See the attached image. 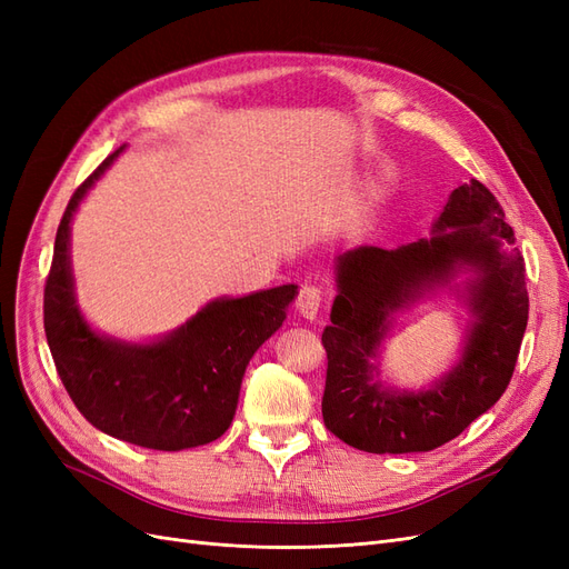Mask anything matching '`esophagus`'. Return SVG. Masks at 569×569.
Masks as SVG:
<instances>
[{
  "label": "esophagus",
  "instance_id": "34e87169",
  "mask_svg": "<svg viewBox=\"0 0 569 569\" xmlns=\"http://www.w3.org/2000/svg\"><path fill=\"white\" fill-rule=\"evenodd\" d=\"M320 303H322V289L320 287H316V284L301 287L299 297H297V308L306 320H313L318 316Z\"/></svg>",
  "mask_w": 569,
  "mask_h": 569
}]
</instances>
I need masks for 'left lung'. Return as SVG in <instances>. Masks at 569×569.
I'll use <instances>...</instances> for the list:
<instances>
[{"instance_id":"obj_1","label":"left lung","mask_w":569,"mask_h":569,"mask_svg":"<svg viewBox=\"0 0 569 569\" xmlns=\"http://www.w3.org/2000/svg\"><path fill=\"white\" fill-rule=\"evenodd\" d=\"M501 203L479 180L453 189L432 237L399 249L356 247L337 258V299L325 327L322 420L368 453L435 451L501 399L518 363L529 297L525 258ZM470 269L476 320L459 363L432 388L399 392L379 380V343L392 316Z\"/></svg>"}]
</instances>
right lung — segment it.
Returning <instances> with one entry per match:
<instances>
[{
    "mask_svg": "<svg viewBox=\"0 0 569 569\" xmlns=\"http://www.w3.org/2000/svg\"><path fill=\"white\" fill-rule=\"evenodd\" d=\"M123 149L76 189L59 222L44 284L47 343L68 396L101 432L153 451L194 449L226 435L249 360L280 330L297 284L216 299L159 341L97 335L73 295L71 220Z\"/></svg>",
    "mask_w": 569,
    "mask_h": 569,
    "instance_id": "add662e5",
    "label": "right lung"
}]
</instances>
